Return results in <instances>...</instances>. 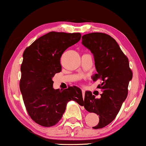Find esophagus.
<instances>
[{"mask_svg": "<svg viewBox=\"0 0 146 146\" xmlns=\"http://www.w3.org/2000/svg\"><path fill=\"white\" fill-rule=\"evenodd\" d=\"M82 95H83V97L84 96V93H85V90H84V89H82Z\"/></svg>", "mask_w": 146, "mask_h": 146, "instance_id": "1", "label": "esophagus"}]
</instances>
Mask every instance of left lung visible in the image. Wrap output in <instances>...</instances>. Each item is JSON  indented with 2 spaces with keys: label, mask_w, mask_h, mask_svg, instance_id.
<instances>
[{
  "label": "left lung",
  "mask_w": 146,
  "mask_h": 146,
  "mask_svg": "<svg viewBox=\"0 0 146 146\" xmlns=\"http://www.w3.org/2000/svg\"><path fill=\"white\" fill-rule=\"evenodd\" d=\"M82 40L94 56L98 73L93 77V80H101L98 87L103 91L100 99L95 98L90 91H86L83 106L87 111L100 116L98 124L93 128H102L111 123L119 112L128 95L132 71L127 56L109 35L87 33L82 37Z\"/></svg>",
  "instance_id": "8db88e82"
}]
</instances>
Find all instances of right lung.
Here are the masks:
<instances>
[{"instance_id": "1", "label": "right lung", "mask_w": 146, "mask_h": 146, "mask_svg": "<svg viewBox=\"0 0 146 146\" xmlns=\"http://www.w3.org/2000/svg\"><path fill=\"white\" fill-rule=\"evenodd\" d=\"M80 38V33L51 31L38 38L23 53L20 89L30 117L42 126L58 123L70 100L84 105L80 88L73 86L55 90L52 80L62 70V53Z\"/></svg>"}]
</instances>
